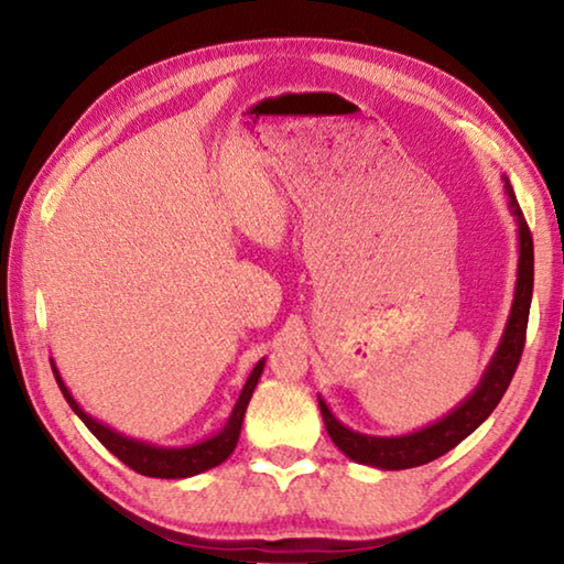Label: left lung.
<instances>
[{
	"label": "left lung",
	"mask_w": 564,
	"mask_h": 564,
	"mask_svg": "<svg viewBox=\"0 0 564 564\" xmlns=\"http://www.w3.org/2000/svg\"><path fill=\"white\" fill-rule=\"evenodd\" d=\"M505 194L510 198V212L518 221L520 234V261H518V283H514V301L508 318V326L500 338V346L495 350L488 370H485L480 383L467 395L453 413L437 420V423L423 427V431L398 435V437H376L362 435L350 431L336 420L328 405L318 398L323 423L330 441L338 445L340 453H346L350 460L360 465H373L380 470H405V467H417L453 451L457 443H463L475 427H480L488 415L508 390L510 380L518 370V362L522 358L524 348V333H528V318H530V301H532V281H534V248H532V234L528 221L520 212L518 198L510 181L505 178Z\"/></svg>",
	"instance_id": "obj_1"
}]
</instances>
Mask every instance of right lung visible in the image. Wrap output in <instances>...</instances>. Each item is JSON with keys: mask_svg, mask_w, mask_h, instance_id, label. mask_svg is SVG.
<instances>
[{"mask_svg": "<svg viewBox=\"0 0 564 564\" xmlns=\"http://www.w3.org/2000/svg\"><path fill=\"white\" fill-rule=\"evenodd\" d=\"M263 362L265 360L256 362L251 376H248L241 395H238L236 405H234V413H231V417H228V423L224 425V431L214 437H208V441H202L196 445H186V447H159V445H149L144 441H133V437L111 431L109 425H104V423H99V420H94L91 415L84 413L79 403L72 398L69 388L64 386V380L59 376V370H56V366H52V370H54L56 383H59L62 393L66 398V403L72 405L74 413L82 417V423L87 425L94 435H97V441L107 447L109 453L117 455L123 465H129L131 470H137L139 475L176 480V477H191V475H198L204 470H212V467L221 465L226 457L234 453L238 435H241L248 400H251L253 388H256V383H259V378L263 373Z\"/></svg>", "mask_w": 564, "mask_h": 564, "instance_id": "obj_1", "label": "right lung"}]
</instances>
